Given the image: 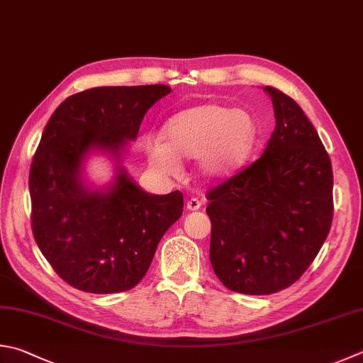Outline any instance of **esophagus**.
I'll return each mask as SVG.
<instances>
[{
  "instance_id": "34e87169",
  "label": "esophagus",
  "mask_w": 363,
  "mask_h": 363,
  "mask_svg": "<svg viewBox=\"0 0 363 363\" xmlns=\"http://www.w3.org/2000/svg\"><path fill=\"white\" fill-rule=\"evenodd\" d=\"M201 205H202V202L199 199H196V197H193V199H189L186 202V208L191 210V211H194V210H199Z\"/></svg>"
}]
</instances>
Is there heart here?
<instances>
[{
  "instance_id": "1",
  "label": "heart",
  "mask_w": 363,
  "mask_h": 363,
  "mask_svg": "<svg viewBox=\"0 0 363 363\" xmlns=\"http://www.w3.org/2000/svg\"><path fill=\"white\" fill-rule=\"evenodd\" d=\"M167 143H148V161L164 174H177L180 160H196L207 179H224L237 172L255 150L259 125L242 108L201 104L172 115L164 128Z\"/></svg>"
}]
</instances>
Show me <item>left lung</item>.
Returning <instances> with one entry per match:
<instances>
[{
    "label": "left lung",
    "instance_id": "left-lung-1",
    "mask_svg": "<svg viewBox=\"0 0 363 363\" xmlns=\"http://www.w3.org/2000/svg\"><path fill=\"white\" fill-rule=\"evenodd\" d=\"M275 131L262 156L208 191L210 262L225 288L267 296L303 275L329 235L333 172L316 129L273 86Z\"/></svg>",
    "mask_w": 363,
    "mask_h": 363
}]
</instances>
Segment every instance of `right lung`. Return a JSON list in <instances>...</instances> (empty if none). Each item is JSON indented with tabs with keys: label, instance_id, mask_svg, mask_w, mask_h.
I'll return each instance as SVG.
<instances>
[{
	"label": "right lung",
	"instance_id": "right-lung-1",
	"mask_svg": "<svg viewBox=\"0 0 363 363\" xmlns=\"http://www.w3.org/2000/svg\"><path fill=\"white\" fill-rule=\"evenodd\" d=\"M169 93L167 85L90 88L61 102L44 128L30 169L33 235L75 289H133L183 213L180 191L148 194L121 166L108 189L93 191L80 175L91 150L120 161L148 108Z\"/></svg>",
	"mask_w": 363,
	"mask_h": 363
}]
</instances>
